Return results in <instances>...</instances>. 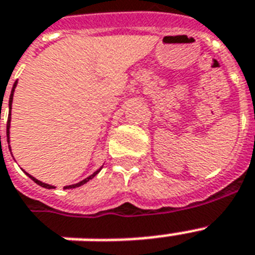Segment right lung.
<instances>
[{"label":"right lung","instance_id":"add662e5","mask_svg":"<svg viewBox=\"0 0 255 255\" xmlns=\"http://www.w3.org/2000/svg\"><path fill=\"white\" fill-rule=\"evenodd\" d=\"M15 87H17V82L14 83L13 88H11V94H10V98H9V108H10V110H11V102H13V94H14V90H15ZM10 115H11V114H9V118H7V124H6V137H7V144H9V139H10V137H9ZM0 137H1V136H0ZM9 148H10V145H9ZM100 169H102V168H100ZM100 169H98V170H96V172H94V173H92L91 176H88L87 178H85V180H82V181H81V182H78V184H74V185H67V186H65V189H73V188H77V186L83 185V184H86V182H87V181H90V180H91L92 177H95L96 174H98V173H99V172H100ZM29 177L31 178V180H33L34 182H37L38 185L43 186V188H47V189H51V188H55V186L49 185V184H45V182L39 181V180H37V178H34L33 176H30V174H29Z\"/></svg>","mask_w":255,"mask_h":255}]
</instances>
